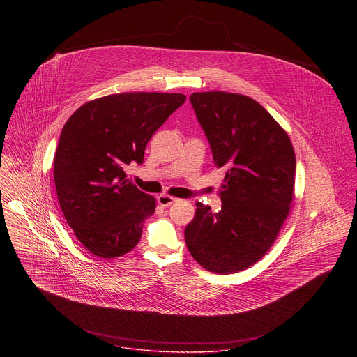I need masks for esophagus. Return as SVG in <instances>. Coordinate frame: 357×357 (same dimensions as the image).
<instances>
[{
  "label": "esophagus",
  "mask_w": 357,
  "mask_h": 357,
  "mask_svg": "<svg viewBox=\"0 0 357 357\" xmlns=\"http://www.w3.org/2000/svg\"><path fill=\"white\" fill-rule=\"evenodd\" d=\"M177 202V198H173L170 195H159L158 197V204H160L162 207H166V206H170V204Z\"/></svg>",
  "instance_id": "esophagus-1"
}]
</instances>
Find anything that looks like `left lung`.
Masks as SVG:
<instances>
[{
  "label": "left lung",
  "instance_id": "8db88e82",
  "mask_svg": "<svg viewBox=\"0 0 357 357\" xmlns=\"http://www.w3.org/2000/svg\"><path fill=\"white\" fill-rule=\"evenodd\" d=\"M190 100L225 177L221 210L197 204L185 243L206 271L235 273L276 241L294 199L296 153L287 132L252 98L215 91Z\"/></svg>",
  "mask_w": 357,
  "mask_h": 357
}]
</instances>
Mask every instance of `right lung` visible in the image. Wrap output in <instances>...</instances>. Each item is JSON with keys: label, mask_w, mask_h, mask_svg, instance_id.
Returning a JSON list of instances; mask_svg holds the SVG:
<instances>
[{"label": "right lung", "mask_w": 357, "mask_h": 357, "mask_svg": "<svg viewBox=\"0 0 357 357\" xmlns=\"http://www.w3.org/2000/svg\"><path fill=\"white\" fill-rule=\"evenodd\" d=\"M187 96L115 93L82 104L61 129L53 177L60 208L92 255L115 258L139 243L156 199L128 181L125 167L143 163L147 143Z\"/></svg>", "instance_id": "obj_1"}]
</instances>
